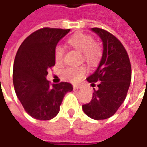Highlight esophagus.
Returning a JSON list of instances; mask_svg holds the SVG:
<instances>
[{
    "instance_id": "esophagus-1",
    "label": "esophagus",
    "mask_w": 147,
    "mask_h": 147,
    "mask_svg": "<svg viewBox=\"0 0 147 147\" xmlns=\"http://www.w3.org/2000/svg\"><path fill=\"white\" fill-rule=\"evenodd\" d=\"M73 89H80V86H79V85H74V86H73Z\"/></svg>"
}]
</instances>
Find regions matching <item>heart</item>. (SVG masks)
Instances as JSON below:
<instances>
[{
  "label": "heart",
  "instance_id": "1",
  "mask_svg": "<svg viewBox=\"0 0 147 147\" xmlns=\"http://www.w3.org/2000/svg\"><path fill=\"white\" fill-rule=\"evenodd\" d=\"M69 45L74 49L82 52L84 60L90 64L98 61L101 56V48L98 44L94 41V38L88 34L76 33L67 40ZM65 50L61 45H57L54 50V58L57 63H62L64 60ZM87 72L84 66L68 67L62 71V77L71 83H77Z\"/></svg>",
  "mask_w": 147,
  "mask_h": 147
}]
</instances>
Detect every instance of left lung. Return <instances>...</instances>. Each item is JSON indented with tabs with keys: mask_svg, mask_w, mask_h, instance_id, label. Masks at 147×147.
Instances as JSON below:
<instances>
[{
	"mask_svg": "<svg viewBox=\"0 0 147 147\" xmlns=\"http://www.w3.org/2000/svg\"><path fill=\"white\" fill-rule=\"evenodd\" d=\"M103 42V53L98 69L89 76V83L98 82L90 102L82 106L84 112L94 119L110 118L123 103L129 90L132 69L129 55L122 43L107 31L93 28Z\"/></svg>",
	"mask_w": 147,
	"mask_h": 147,
	"instance_id": "8db88e82",
	"label": "left lung"
}]
</instances>
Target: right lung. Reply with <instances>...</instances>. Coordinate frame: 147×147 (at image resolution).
<instances>
[{
    "mask_svg": "<svg viewBox=\"0 0 147 147\" xmlns=\"http://www.w3.org/2000/svg\"><path fill=\"white\" fill-rule=\"evenodd\" d=\"M70 29L43 28L23 40L14 58L13 83L23 108L32 117L49 120L59 112L65 94L71 91L67 82L51 84L48 69L55 65L54 50Z\"/></svg>",
    "mask_w": 147,
    "mask_h": 147,
    "instance_id": "1",
    "label": "right lung"
}]
</instances>
